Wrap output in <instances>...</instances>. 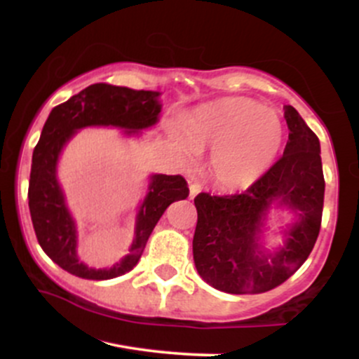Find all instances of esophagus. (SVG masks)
<instances>
[{
  "label": "esophagus",
  "instance_id": "34e87169",
  "mask_svg": "<svg viewBox=\"0 0 359 359\" xmlns=\"http://www.w3.org/2000/svg\"><path fill=\"white\" fill-rule=\"evenodd\" d=\"M189 189H191V199H194L197 194L203 191V185L197 182V180H191V187H189Z\"/></svg>",
  "mask_w": 359,
  "mask_h": 359
}]
</instances>
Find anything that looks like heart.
Returning <instances> with one entry per match:
<instances>
[{"label":"heart","instance_id":"b5f03b06","mask_svg":"<svg viewBox=\"0 0 359 359\" xmlns=\"http://www.w3.org/2000/svg\"><path fill=\"white\" fill-rule=\"evenodd\" d=\"M175 142L187 156L211 150L209 170L217 185L245 189L265 174L283 143V123L275 109L245 97H228L197 108Z\"/></svg>","mask_w":359,"mask_h":359}]
</instances>
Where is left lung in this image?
I'll return each instance as SVG.
<instances>
[{"instance_id":"1","label":"left lung","mask_w":359,"mask_h":359,"mask_svg":"<svg viewBox=\"0 0 359 359\" xmlns=\"http://www.w3.org/2000/svg\"><path fill=\"white\" fill-rule=\"evenodd\" d=\"M283 109L290 131L277 162L245 192H201L194 199V263L204 282L221 292L263 294L282 285L302 266L319 236L325 187L319 138L294 106ZM275 202L290 208L298 221L284 232V245L269 252L261 233Z\"/></svg>"}]
</instances>
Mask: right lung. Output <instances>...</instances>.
<instances>
[{"label":"right lung","instance_id":"1","mask_svg":"<svg viewBox=\"0 0 359 359\" xmlns=\"http://www.w3.org/2000/svg\"><path fill=\"white\" fill-rule=\"evenodd\" d=\"M158 96L156 90H135L100 82L55 106L45 121L32 158L28 208L42 250L60 269L76 277L109 280L133 270L165 209L189 196L182 175H151L148 192L137 214L130 253L111 269L100 270L90 269L77 258L76 222L57 180V162L62 148L77 130L86 126H116L126 130L125 135H138L140 130L158 121L162 111Z\"/></svg>","mask_w":359,"mask_h":359}]
</instances>
